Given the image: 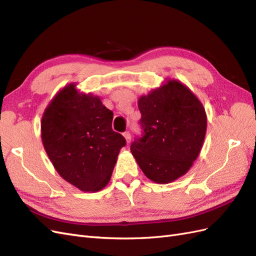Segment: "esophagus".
Segmentation results:
<instances>
[{"mask_svg": "<svg viewBox=\"0 0 256 256\" xmlns=\"http://www.w3.org/2000/svg\"><path fill=\"white\" fill-rule=\"evenodd\" d=\"M124 136H125V138H126V142H127V145H129V143H130V141H131V136H130V132H125L124 134Z\"/></svg>", "mask_w": 256, "mask_h": 256, "instance_id": "obj_1", "label": "esophagus"}]
</instances>
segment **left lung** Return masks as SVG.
I'll return each instance as SVG.
<instances>
[{
  "mask_svg": "<svg viewBox=\"0 0 256 256\" xmlns=\"http://www.w3.org/2000/svg\"><path fill=\"white\" fill-rule=\"evenodd\" d=\"M142 138L131 152L147 178L168 184L187 173L202 150L207 116L202 102L180 81L168 79L138 100Z\"/></svg>",
  "mask_w": 256,
  "mask_h": 256,
  "instance_id": "obj_1",
  "label": "left lung"
}]
</instances>
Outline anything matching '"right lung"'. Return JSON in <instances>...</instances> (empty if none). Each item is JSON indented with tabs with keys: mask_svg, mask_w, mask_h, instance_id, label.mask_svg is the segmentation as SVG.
I'll return each instance as SVG.
<instances>
[{
	"mask_svg": "<svg viewBox=\"0 0 256 256\" xmlns=\"http://www.w3.org/2000/svg\"><path fill=\"white\" fill-rule=\"evenodd\" d=\"M112 120L113 112L98 96L80 92L74 83L62 88L42 114L44 150L60 176L81 191L106 187L126 145Z\"/></svg>",
	"mask_w": 256,
	"mask_h": 256,
	"instance_id": "1",
	"label": "right lung"
}]
</instances>
